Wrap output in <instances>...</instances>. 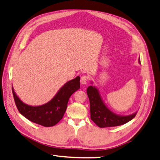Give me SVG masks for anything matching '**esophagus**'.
Here are the masks:
<instances>
[{
	"instance_id": "obj_1",
	"label": "esophagus",
	"mask_w": 160,
	"mask_h": 160,
	"mask_svg": "<svg viewBox=\"0 0 160 160\" xmlns=\"http://www.w3.org/2000/svg\"><path fill=\"white\" fill-rule=\"evenodd\" d=\"M87 81H88V76L84 75L81 77V78H80V84H82V85L86 84L87 82Z\"/></svg>"
}]
</instances>
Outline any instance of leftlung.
Here are the masks:
<instances>
[{
    "label": "left lung",
    "instance_id": "1",
    "mask_svg": "<svg viewBox=\"0 0 160 160\" xmlns=\"http://www.w3.org/2000/svg\"><path fill=\"white\" fill-rule=\"evenodd\" d=\"M138 63H141L140 58ZM87 92L90 101L91 119L100 128L124 124L132 120L136 116L137 112L128 116H120L112 112L105 105L99 91L94 86H89Z\"/></svg>",
    "mask_w": 160,
    "mask_h": 160
}]
</instances>
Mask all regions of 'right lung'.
<instances>
[{"label":"right lung","mask_w":160,"mask_h":160,"mask_svg":"<svg viewBox=\"0 0 160 160\" xmlns=\"http://www.w3.org/2000/svg\"><path fill=\"white\" fill-rule=\"evenodd\" d=\"M80 77L67 82L52 99L39 106L24 103L16 95L12 87L15 103L20 113L30 121L45 127L53 126L62 119L68 107L69 97L80 87Z\"/></svg>","instance_id":"1"}]
</instances>
